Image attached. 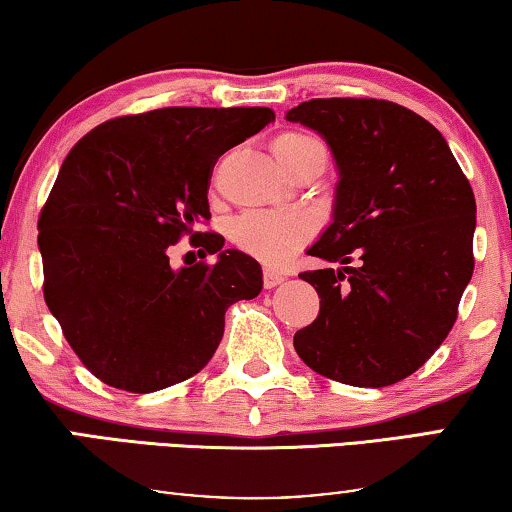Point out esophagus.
I'll list each match as a JSON object with an SVG mask.
<instances>
[{
	"label": "esophagus",
	"instance_id": "obj_1",
	"mask_svg": "<svg viewBox=\"0 0 512 512\" xmlns=\"http://www.w3.org/2000/svg\"><path fill=\"white\" fill-rule=\"evenodd\" d=\"M284 275L282 272H277V270H272V268H265L263 270V286L265 289H275L277 284H282L284 282Z\"/></svg>",
	"mask_w": 512,
	"mask_h": 512
}]
</instances>
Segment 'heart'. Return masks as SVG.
<instances>
[{
	"label": "heart",
	"instance_id": "1",
	"mask_svg": "<svg viewBox=\"0 0 512 512\" xmlns=\"http://www.w3.org/2000/svg\"><path fill=\"white\" fill-rule=\"evenodd\" d=\"M277 163L286 172L314 156H324L326 149L317 137L298 130H284L270 142ZM317 233V219L305 212H247L235 219L230 228L233 242L247 254L265 263H284L293 251L303 247Z\"/></svg>",
	"mask_w": 512,
	"mask_h": 512
}]
</instances>
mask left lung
<instances>
[{"label":"left lung","mask_w":512,"mask_h":512,"mask_svg":"<svg viewBox=\"0 0 512 512\" xmlns=\"http://www.w3.org/2000/svg\"><path fill=\"white\" fill-rule=\"evenodd\" d=\"M286 121L324 137L338 167L333 221L307 254L340 268L298 275L321 303L293 347L335 382L389 387L424 366L457 319L473 275L471 184L445 137L401 104L319 97Z\"/></svg>","instance_id":"8db88e82"}]
</instances>
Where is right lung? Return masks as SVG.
<instances>
[{"mask_svg":"<svg viewBox=\"0 0 512 512\" xmlns=\"http://www.w3.org/2000/svg\"><path fill=\"white\" fill-rule=\"evenodd\" d=\"M275 121L268 107H167L90 130L62 163L39 216L44 298L90 373L149 394L200 373L226 310L256 298L263 270L216 233L209 177L219 156ZM181 234L217 256L174 271Z\"/></svg>","mask_w":512,"mask_h":512,"instance_id":"1","label":"right lung"}]
</instances>
